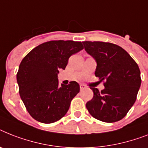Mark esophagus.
<instances>
[{
  "mask_svg": "<svg viewBox=\"0 0 148 148\" xmlns=\"http://www.w3.org/2000/svg\"><path fill=\"white\" fill-rule=\"evenodd\" d=\"M80 90H84V89L86 88V86H85L84 84H80Z\"/></svg>",
  "mask_w": 148,
  "mask_h": 148,
  "instance_id": "34e87169",
  "label": "esophagus"
}]
</instances>
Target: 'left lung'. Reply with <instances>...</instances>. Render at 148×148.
<instances>
[{"mask_svg": "<svg viewBox=\"0 0 148 148\" xmlns=\"http://www.w3.org/2000/svg\"><path fill=\"white\" fill-rule=\"evenodd\" d=\"M96 60L95 75L104 81L101 92L90 87L93 99L86 107L91 116L104 122H115L126 116L136 100L141 84L138 65L122 47L110 42H83Z\"/></svg>", "mask_w": 148, "mask_h": 148, "instance_id": "left-lung-1", "label": "left lung"}]
</instances>
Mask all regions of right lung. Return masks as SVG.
Wrapping results in <instances>:
<instances>
[{"mask_svg": "<svg viewBox=\"0 0 148 148\" xmlns=\"http://www.w3.org/2000/svg\"><path fill=\"white\" fill-rule=\"evenodd\" d=\"M84 49L81 42L49 41L34 48L19 66L16 80L27 111L38 122L49 124L61 119L80 91L76 81L58 86V74L69 58Z\"/></svg>", "mask_w": 148, "mask_h": 148, "instance_id": "right-lung-1", "label": "right lung"}]
</instances>
